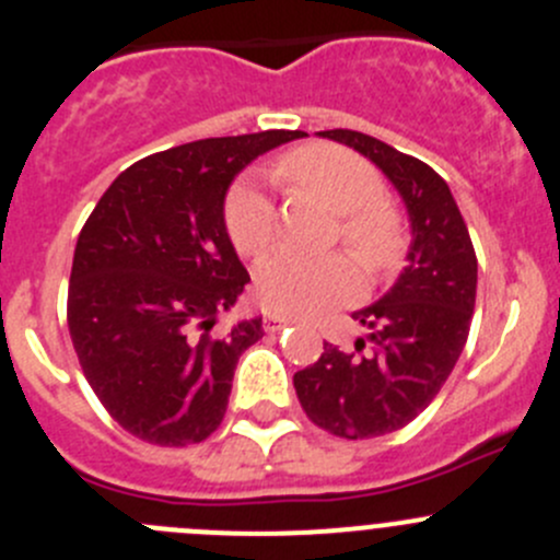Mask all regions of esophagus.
<instances>
[{
  "label": "esophagus",
  "instance_id": "obj_1",
  "mask_svg": "<svg viewBox=\"0 0 560 560\" xmlns=\"http://www.w3.org/2000/svg\"><path fill=\"white\" fill-rule=\"evenodd\" d=\"M262 325H265V330H268V334H279L281 328H287V325H290V319L281 317V314H265Z\"/></svg>",
  "mask_w": 560,
  "mask_h": 560
}]
</instances>
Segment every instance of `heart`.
Instances as JSON below:
<instances>
[{
	"instance_id": "heart-1",
	"label": "heart",
	"mask_w": 560,
	"mask_h": 560,
	"mask_svg": "<svg viewBox=\"0 0 560 560\" xmlns=\"http://www.w3.org/2000/svg\"><path fill=\"white\" fill-rule=\"evenodd\" d=\"M276 175L312 194L339 215L336 237L369 276L396 268L405 252L399 210L383 199V177L361 155L336 144H303L279 161ZM226 230L243 257H257L276 237V205L257 183H237L226 197ZM259 301L292 317H312L361 292V276L345 254L301 257L273 252L257 265Z\"/></svg>"
}]
</instances>
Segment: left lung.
<instances>
[{
  "instance_id": "1",
  "label": "left lung",
  "mask_w": 560,
  "mask_h": 560,
  "mask_svg": "<svg viewBox=\"0 0 560 560\" xmlns=\"http://www.w3.org/2000/svg\"><path fill=\"white\" fill-rule=\"evenodd\" d=\"M319 136L366 155L399 191L410 215V252L396 284L352 317L366 325L355 350L325 341L323 355L292 377L314 424L347 441L410 424L452 374L476 306L474 243L446 180L424 161L358 130Z\"/></svg>"
}]
</instances>
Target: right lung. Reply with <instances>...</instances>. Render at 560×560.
I'll use <instances>...</instances> for the list:
<instances>
[{"label":"right lung","instance_id":"add662e5","mask_svg":"<svg viewBox=\"0 0 560 560\" xmlns=\"http://www.w3.org/2000/svg\"><path fill=\"white\" fill-rule=\"evenodd\" d=\"M301 136H221L148 155L86 219L70 270V339L101 405L139 441L188 446L224 421L237 358L262 339V317L210 334L252 281L226 235L224 199L257 155Z\"/></svg>","mask_w":560,"mask_h":560}]
</instances>
